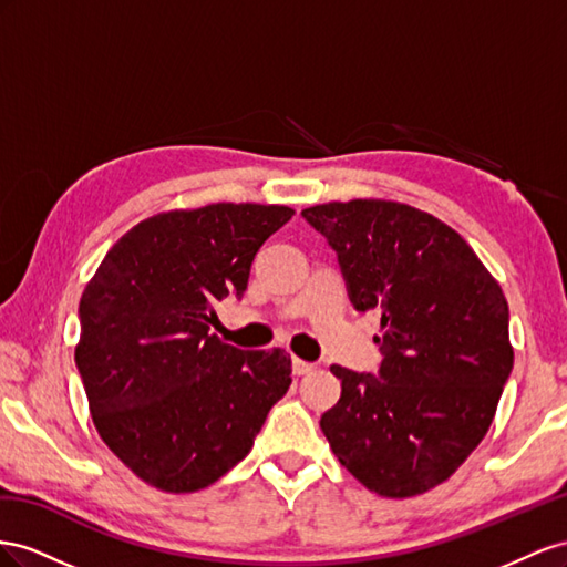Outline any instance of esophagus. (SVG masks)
Instances as JSON below:
<instances>
[{
    "mask_svg": "<svg viewBox=\"0 0 567 567\" xmlns=\"http://www.w3.org/2000/svg\"><path fill=\"white\" fill-rule=\"evenodd\" d=\"M313 370V363H309V361H301V359H292V373L295 375H309Z\"/></svg>",
    "mask_w": 567,
    "mask_h": 567,
    "instance_id": "esophagus-1",
    "label": "esophagus"
}]
</instances>
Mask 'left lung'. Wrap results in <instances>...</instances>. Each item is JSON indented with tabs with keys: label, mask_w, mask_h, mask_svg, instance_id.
Instances as JSON below:
<instances>
[{
	"label": "left lung",
	"mask_w": 567,
	"mask_h": 567,
	"mask_svg": "<svg viewBox=\"0 0 567 567\" xmlns=\"http://www.w3.org/2000/svg\"><path fill=\"white\" fill-rule=\"evenodd\" d=\"M337 254L355 311H380L378 375L332 365L342 396L320 430L347 471L390 498L458 471L487 434L513 370L508 303L471 245L413 206L303 208Z\"/></svg>",
	"instance_id": "obj_1"
}]
</instances>
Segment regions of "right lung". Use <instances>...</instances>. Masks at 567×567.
<instances>
[{"label":"right lung","mask_w":567,"mask_h":567,"mask_svg":"<svg viewBox=\"0 0 567 567\" xmlns=\"http://www.w3.org/2000/svg\"><path fill=\"white\" fill-rule=\"evenodd\" d=\"M287 206L212 204L125 233L80 299L75 365L94 427L156 489L189 494L245 458L292 384L282 349L208 334L214 303L247 292L256 251Z\"/></svg>","instance_id":"1"}]
</instances>
